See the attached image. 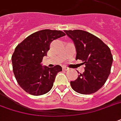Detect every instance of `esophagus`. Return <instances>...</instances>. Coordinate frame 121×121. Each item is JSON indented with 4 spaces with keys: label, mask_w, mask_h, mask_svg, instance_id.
Listing matches in <instances>:
<instances>
[{
    "label": "esophagus",
    "mask_w": 121,
    "mask_h": 121,
    "mask_svg": "<svg viewBox=\"0 0 121 121\" xmlns=\"http://www.w3.org/2000/svg\"><path fill=\"white\" fill-rule=\"evenodd\" d=\"M69 69L68 67H63V70H68Z\"/></svg>",
    "instance_id": "1"
}]
</instances>
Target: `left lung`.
<instances>
[{
	"label": "left lung",
	"mask_w": 121,
	"mask_h": 121,
	"mask_svg": "<svg viewBox=\"0 0 121 121\" xmlns=\"http://www.w3.org/2000/svg\"><path fill=\"white\" fill-rule=\"evenodd\" d=\"M74 42L76 60L85 64V72L70 81L72 89L81 94L96 92L107 80L111 71L113 56L110 49L101 39L83 30L64 31Z\"/></svg>",
	"instance_id": "left-lung-1"
}]
</instances>
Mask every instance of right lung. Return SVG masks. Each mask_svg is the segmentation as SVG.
Masks as SVG:
<instances>
[{"label": "right lung", "instance_id": "1", "mask_svg": "<svg viewBox=\"0 0 121 121\" xmlns=\"http://www.w3.org/2000/svg\"><path fill=\"white\" fill-rule=\"evenodd\" d=\"M65 36L63 31L43 29L31 34L15 48L11 60L17 83L26 92L41 95L51 90L56 74L62 70L60 65L42 67L51 43Z\"/></svg>", "mask_w": 121, "mask_h": 121}]
</instances>
